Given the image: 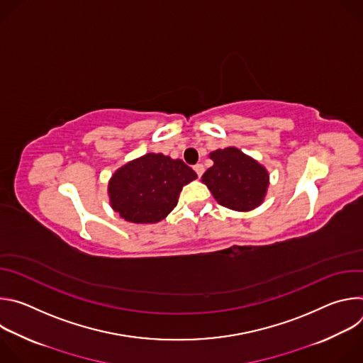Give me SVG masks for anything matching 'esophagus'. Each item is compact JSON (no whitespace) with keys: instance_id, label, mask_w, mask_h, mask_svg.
Masks as SVG:
<instances>
[{"instance_id":"1","label":"esophagus","mask_w":363,"mask_h":363,"mask_svg":"<svg viewBox=\"0 0 363 363\" xmlns=\"http://www.w3.org/2000/svg\"><path fill=\"white\" fill-rule=\"evenodd\" d=\"M194 171L196 172V175H198V177H201V175L203 174V171H205V169H203V165H202V164H196V165L194 167Z\"/></svg>"}]
</instances>
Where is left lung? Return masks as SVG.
Here are the masks:
<instances>
[{"mask_svg": "<svg viewBox=\"0 0 363 363\" xmlns=\"http://www.w3.org/2000/svg\"><path fill=\"white\" fill-rule=\"evenodd\" d=\"M214 165L202 175L214 198L235 211H251L260 205L269 186V172L237 147L217 149L210 153Z\"/></svg>", "mask_w": 363, "mask_h": 363, "instance_id": "1", "label": "left lung"}]
</instances>
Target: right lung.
Listing matches in <instances>:
<instances>
[{
	"label": "right lung",
	"mask_w": 363,
	"mask_h": 363,
	"mask_svg": "<svg viewBox=\"0 0 363 363\" xmlns=\"http://www.w3.org/2000/svg\"><path fill=\"white\" fill-rule=\"evenodd\" d=\"M195 178V171L184 161L146 153L112 175L108 186L111 205L129 223H158L175 208L182 186Z\"/></svg>",
	"instance_id": "right-lung-1"
}]
</instances>
